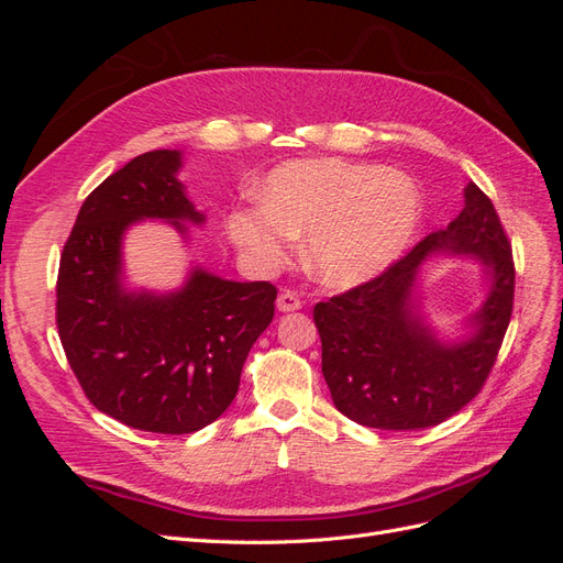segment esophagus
Segmentation results:
<instances>
[{"mask_svg": "<svg viewBox=\"0 0 563 563\" xmlns=\"http://www.w3.org/2000/svg\"><path fill=\"white\" fill-rule=\"evenodd\" d=\"M302 308V300L294 291H282L277 298V310L279 312H296Z\"/></svg>", "mask_w": 563, "mask_h": 563, "instance_id": "esophagus-1", "label": "esophagus"}]
</instances>
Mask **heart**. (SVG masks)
Returning <instances> with one entry per match:
<instances>
[{"mask_svg":"<svg viewBox=\"0 0 563 563\" xmlns=\"http://www.w3.org/2000/svg\"><path fill=\"white\" fill-rule=\"evenodd\" d=\"M261 199L225 218L232 242L263 265H279L296 236L308 234L310 272L338 288L364 284L397 263L424 213L411 178L345 159L282 164L265 178Z\"/></svg>","mask_w":563,"mask_h":563,"instance_id":"heart-1","label":"heart"}]
</instances>
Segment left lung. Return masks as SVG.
<instances>
[{
  "instance_id": "obj_1",
  "label": "left lung",
  "mask_w": 563,
  "mask_h": 563,
  "mask_svg": "<svg viewBox=\"0 0 563 563\" xmlns=\"http://www.w3.org/2000/svg\"><path fill=\"white\" fill-rule=\"evenodd\" d=\"M437 250L479 260L489 296L471 319L473 333L441 344L412 296L419 265ZM515 305L512 244L493 201L467 183L465 207L391 263L383 275L314 305L321 373L335 408L376 430H422L455 416L479 395L498 360Z\"/></svg>"
}]
</instances>
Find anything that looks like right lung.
Instances as JSON below:
<instances>
[{
    "mask_svg": "<svg viewBox=\"0 0 563 563\" xmlns=\"http://www.w3.org/2000/svg\"><path fill=\"white\" fill-rule=\"evenodd\" d=\"M178 150L131 159L84 199L60 253L56 323L84 395L133 430L190 434L225 413L242 366L275 317L269 282H230L195 267L174 294L129 291L124 232L145 218L201 225L176 178Z\"/></svg>",
    "mask_w": 563,
    "mask_h": 563,
    "instance_id": "add662e5",
    "label": "right lung"
}]
</instances>
